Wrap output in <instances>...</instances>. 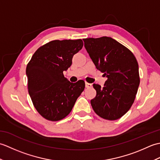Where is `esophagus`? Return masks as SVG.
<instances>
[{
	"instance_id": "obj_1",
	"label": "esophagus",
	"mask_w": 160,
	"mask_h": 160,
	"mask_svg": "<svg viewBox=\"0 0 160 160\" xmlns=\"http://www.w3.org/2000/svg\"><path fill=\"white\" fill-rule=\"evenodd\" d=\"M85 87H86V88H87V89H90V88H91V87H93V85H92V84L86 82L85 83Z\"/></svg>"
}]
</instances>
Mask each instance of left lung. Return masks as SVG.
I'll list each match as a JSON object with an SVG mask.
<instances>
[{
    "label": "left lung",
    "mask_w": 160,
    "mask_h": 160,
    "mask_svg": "<svg viewBox=\"0 0 160 160\" xmlns=\"http://www.w3.org/2000/svg\"><path fill=\"white\" fill-rule=\"evenodd\" d=\"M83 40L93 62L107 78L104 87L93 84L96 96L91 106L105 120H118L134 102L140 81L138 61L130 50L110 37Z\"/></svg>",
    "instance_id": "8db88e82"
}]
</instances>
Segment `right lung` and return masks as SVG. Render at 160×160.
Masks as SVG:
<instances>
[{
    "label": "right lung",
    "mask_w": 160,
    "mask_h": 160,
    "mask_svg": "<svg viewBox=\"0 0 160 160\" xmlns=\"http://www.w3.org/2000/svg\"><path fill=\"white\" fill-rule=\"evenodd\" d=\"M82 47L81 39L52 40L39 47L28 64L29 94L37 111L46 120L65 118L84 91V80L72 83L63 75Z\"/></svg>",
    "instance_id": "1"
}]
</instances>
